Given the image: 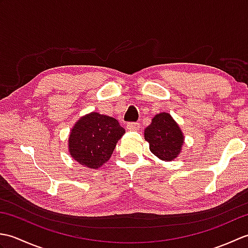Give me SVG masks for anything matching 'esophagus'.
I'll use <instances>...</instances> for the list:
<instances>
[{"instance_id":"esophagus-1","label":"esophagus","mask_w":248,"mask_h":248,"mask_svg":"<svg viewBox=\"0 0 248 248\" xmlns=\"http://www.w3.org/2000/svg\"><path fill=\"white\" fill-rule=\"evenodd\" d=\"M140 123H128V124H127V129H129V130L138 131V130H140Z\"/></svg>"}]
</instances>
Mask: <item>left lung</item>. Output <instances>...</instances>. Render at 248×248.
<instances>
[{"instance_id": "1", "label": "left lung", "mask_w": 248, "mask_h": 248, "mask_svg": "<svg viewBox=\"0 0 248 248\" xmlns=\"http://www.w3.org/2000/svg\"><path fill=\"white\" fill-rule=\"evenodd\" d=\"M145 140L149 143L152 154L163 161L177 157L183 144L180 128L167 113L155 116L151 124L145 130Z\"/></svg>"}]
</instances>
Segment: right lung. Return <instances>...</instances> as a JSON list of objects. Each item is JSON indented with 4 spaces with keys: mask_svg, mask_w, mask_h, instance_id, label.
Listing matches in <instances>:
<instances>
[{
    "mask_svg": "<svg viewBox=\"0 0 248 248\" xmlns=\"http://www.w3.org/2000/svg\"><path fill=\"white\" fill-rule=\"evenodd\" d=\"M124 132L117 119L93 112L73 127L69 136V152L80 164L97 170L109 159Z\"/></svg>",
    "mask_w": 248,
    "mask_h": 248,
    "instance_id": "1",
    "label": "right lung"
}]
</instances>
